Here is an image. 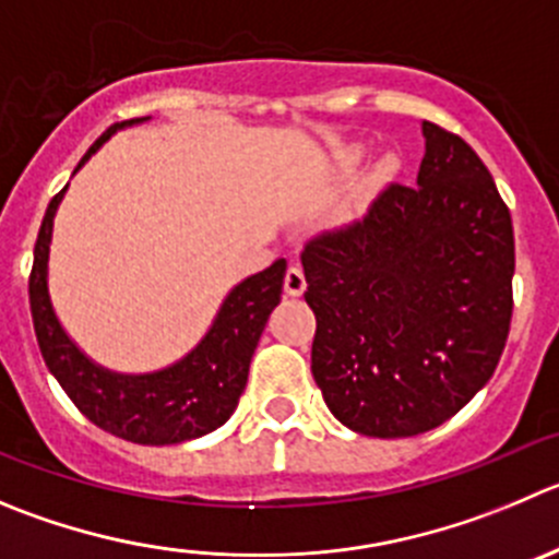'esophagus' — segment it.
Segmentation results:
<instances>
[{"mask_svg":"<svg viewBox=\"0 0 559 559\" xmlns=\"http://www.w3.org/2000/svg\"><path fill=\"white\" fill-rule=\"evenodd\" d=\"M307 288V280H305V271H301V265H290L288 271H285V294L288 296H301Z\"/></svg>","mask_w":559,"mask_h":559,"instance_id":"1","label":"esophagus"}]
</instances>
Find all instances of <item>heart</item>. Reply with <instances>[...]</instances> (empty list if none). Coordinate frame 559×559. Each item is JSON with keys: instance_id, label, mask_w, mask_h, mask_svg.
<instances>
[{"instance_id": "heart-1", "label": "heart", "mask_w": 559, "mask_h": 559, "mask_svg": "<svg viewBox=\"0 0 559 559\" xmlns=\"http://www.w3.org/2000/svg\"><path fill=\"white\" fill-rule=\"evenodd\" d=\"M395 169H397V162H395V158H384V162L379 164V173L384 175V178H386V175L395 173Z\"/></svg>"}]
</instances>
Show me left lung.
Listing matches in <instances>:
<instances>
[{
    "instance_id": "left-lung-1",
    "label": "left lung",
    "mask_w": 559,
    "mask_h": 559,
    "mask_svg": "<svg viewBox=\"0 0 559 559\" xmlns=\"http://www.w3.org/2000/svg\"><path fill=\"white\" fill-rule=\"evenodd\" d=\"M417 186L301 252L316 312L312 376L329 412L379 439L448 423L497 370L513 316V222L453 131L423 123Z\"/></svg>"
}]
</instances>
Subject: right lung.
Wrapping results in <instances>:
<instances>
[{
  "label": "right lung",
  "mask_w": 559,
  "mask_h": 559,
  "mask_svg": "<svg viewBox=\"0 0 559 559\" xmlns=\"http://www.w3.org/2000/svg\"><path fill=\"white\" fill-rule=\"evenodd\" d=\"M142 120H151V117H134V120L106 129V134H100V140L79 162V167L117 129L142 123ZM66 189L55 194L46 209L29 274L32 323H35V337L46 368L55 373L66 395L76 403V408L90 423L109 430L111 436H120L126 442L178 444L225 425L247 386L249 362H252L265 321L283 299L288 263L283 258L274 260L265 271L247 276L241 285H236L209 334L180 362L156 373H111L79 350V345L57 321L49 299L51 227H55L57 205Z\"/></svg>",
  "instance_id": "obj_1"
}]
</instances>
